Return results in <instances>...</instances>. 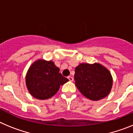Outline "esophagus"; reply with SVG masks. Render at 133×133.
<instances>
[{"label": "esophagus", "instance_id": "obj_1", "mask_svg": "<svg viewBox=\"0 0 133 133\" xmlns=\"http://www.w3.org/2000/svg\"><path fill=\"white\" fill-rule=\"evenodd\" d=\"M68 79H69V81H70V82H72V81H74V78H72V77H70V76H69V77H68Z\"/></svg>", "mask_w": 133, "mask_h": 133}]
</instances>
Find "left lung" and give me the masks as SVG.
<instances>
[{"instance_id":"left-lung-1","label":"left lung","mask_w":133,"mask_h":133,"mask_svg":"<svg viewBox=\"0 0 133 133\" xmlns=\"http://www.w3.org/2000/svg\"><path fill=\"white\" fill-rule=\"evenodd\" d=\"M75 85L92 101L104 98L110 92L112 78L109 70L99 63H81L75 68Z\"/></svg>"}]
</instances>
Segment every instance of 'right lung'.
I'll return each instance as SVG.
<instances>
[{
	"label": "right lung",
	"mask_w": 133,
	"mask_h": 133,
	"mask_svg": "<svg viewBox=\"0 0 133 133\" xmlns=\"http://www.w3.org/2000/svg\"><path fill=\"white\" fill-rule=\"evenodd\" d=\"M59 70L51 61L39 59L32 63L26 75V85L30 95L39 100L54 96L61 85L69 81Z\"/></svg>",
	"instance_id": "obj_1"
}]
</instances>
